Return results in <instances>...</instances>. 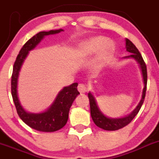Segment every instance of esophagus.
I'll use <instances>...</instances> for the list:
<instances>
[{
	"label": "esophagus",
	"mask_w": 159,
	"mask_h": 159,
	"mask_svg": "<svg viewBox=\"0 0 159 159\" xmlns=\"http://www.w3.org/2000/svg\"><path fill=\"white\" fill-rule=\"evenodd\" d=\"M78 90L79 91V92L81 94H83V93H85L87 91V87H86L85 84H79L78 86Z\"/></svg>",
	"instance_id": "obj_1"
}]
</instances>
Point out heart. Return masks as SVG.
<instances>
[{
    "mask_svg": "<svg viewBox=\"0 0 159 159\" xmlns=\"http://www.w3.org/2000/svg\"><path fill=\"white\" fill-rule=\"evenodd\" d=\"M102 48L98 58L100 61L103 62L107 60L113 50L112 44L108 42V40L104 37L92 38L81 44L79 48V54L83 57H89L95 54Z\"/></svg>",
    "mask_w": 159,
    "mask_h": 159,
    "instance_id": "1",
    "label": "heart"
}]
</instances>
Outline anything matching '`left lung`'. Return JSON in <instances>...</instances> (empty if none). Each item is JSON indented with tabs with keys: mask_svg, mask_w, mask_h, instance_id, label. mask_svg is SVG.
<instances>
[{
	"mask_svg": "<svg viewBox=\"0 0 159 159\" xmlns=\"http://www.w3.org/2000/svg\"><path fill=\"white\" fill-rule=\"evenodd\" d=\"M126 51H129L131 54L129 56H126V58H134V60L137 61L138 63L140 65L141 70H142V77H143V81H144V89L142 91V99H141L140 102L136 107V108L131 112L130 115L128 116L123 117V118H110L104 115L102 113L100 109L98 108L97 105V102H96L95 99H94V96L91 94V93H89V98L90 102V108H91V115L94 124L98 126V127L101 128V129L104 130H107V131H116V130L121 129L124 128L125 126L128 125L133 119L134 117L137 115L139 113V110H140L141 107H142V104H143L144 100H145V93H146V88H147V68L146 65H145V61L143 60L142 54H140L139 51L138 50L137 48L135 47L134 44L131 42L130 40L126 38Z\"/></svg>",
	"mask_w": 159,
	"mask_h": 159,
	"instance_id": "1",
	"label": "left lung"
}]
</instances>
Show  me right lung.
I'll list each match as a JSON object with an SVG mask.
<instances>
[{
    "instance_id": "right-lung-1",
    "label": "right lung",
    "mask_w": 159,
    "mask_h": 159,
    "mask_svg": "<svg viewBox=\"0 0 159 159\" xmlns=\"http://www.w3.org/2000/svg\"><path fill=\"white\" fill-rule=\"evenodd\" d=\"M62 29L51 30L50 31H41L30 38L22 47L14 62L11 76V94L15 105L16 110L20 119L32 129L44 132H53L62 129L68 119L70 108L75 98L80 94L77 87L78 83H73L65 87L56 97L54 103L46 111L42 113H29L23 108L17 96V78L19 71L28 52L34 49L44 36L54 34L62 31Z\"/></svg>"
}]
</instances>
